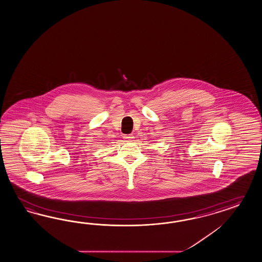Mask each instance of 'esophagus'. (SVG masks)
<instances>
[{"label":"esophagus","mask_w":262,"mask_h":262,"mask_svg":"<svg viewBox=\"0 0 262 262\" xmlns=\"http://www.w3.org/2000/svg\"><path fill=\"white\" fill-rule=\"evenodd\" d=\"M123 139H124L125 141H132L133 139H134V136L133 135H124Z\"/></svg>","instance_id":"esophagus-1"}]
</instances>
